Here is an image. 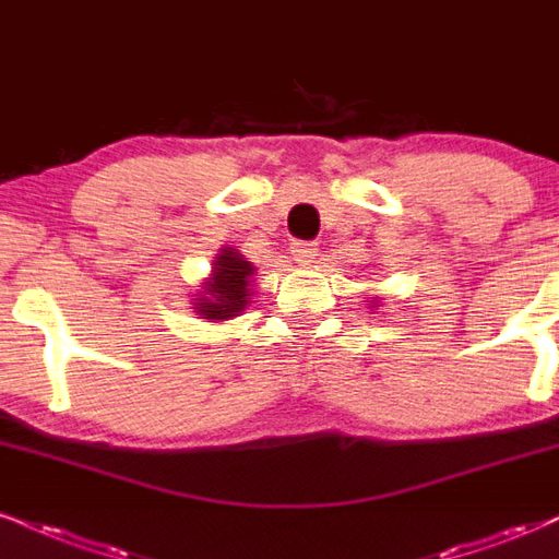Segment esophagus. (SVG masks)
I'll use <instances>...</instances> for the list:
<instances>
[{
    "label": "esophagus",
    "instance_id": "1",
    "mask_svg": "<svg viewBox=\"0 0 559 559\" xmlns=\"http://www.w3.org/2000/svg\"><path fill=\"white\" fill-rule=\"evenodd\" d=\"M292 254L297 262H312L314 254H318V245H314V241L299 239L292 245Z\"/></svg>",
    "mask_w": 559,
    "mask_h": 559
}]
</instances>
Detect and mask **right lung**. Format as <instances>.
<instances>
[{
	"label": "right lung",
	"mask_w": 559,
	"mask_h": 559,
	"mask_svg": "<svg viewBox=\"0 0 559 559\" xmlns=\"http://www.w3.org/2000/svg\"><path fill=\"white\" fill-rule=\"evenodd\" d=\"M252 262H247L237 250L226 247L218 258L213 260V278L205 284L203 297L198 299L194 312L203 314L205 320H226L237 318L250 299V275Z\"/></svg>",
	"instance_id": "right-lung-1"
}]
</instances>
